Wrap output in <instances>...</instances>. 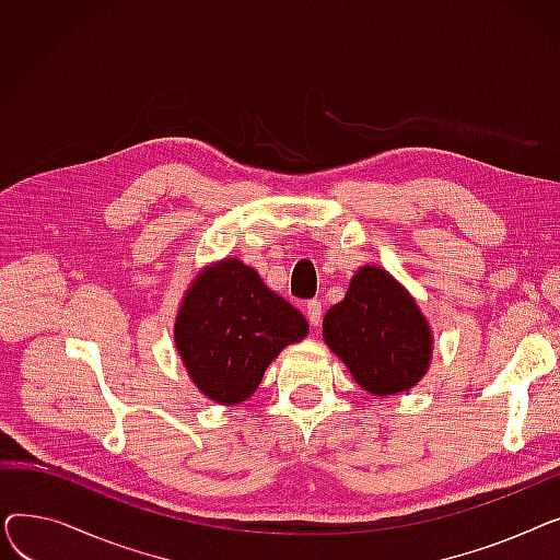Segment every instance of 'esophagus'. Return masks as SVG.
<instances>
[{"instance_id": "1", "label": "esophagus", "mask_w": 560, "mask_h": 560, "mask_svg": "<svg viewBox=\"0 0 560 560\" xmlns=\"http://www.w3.org/2000/svg\"><path fill=\"white\" fill-rule=\"evenodd\" d=\"M306 317H308L313 329L319 327V322H322V302H319V300H311V302L306 304Z\"/></svg>"}]
</instances>
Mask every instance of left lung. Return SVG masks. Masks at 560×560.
I'll list each match as a JSON object with an SVG mask.
<instances>
[{"mask_svg":"<svg viewBox=\"0 0 560 560\" xmlns=\"http://www.w3.org/2000/svg\"><path fill=\"white\" fill-rule=\"evenodd\" d=\"M322 336L357 384L376 395L413 388L427 374L433 338L406 288L376 265H363L342 302L329 308Z\"/></svg>","mask_w":560,"mask_h":560,"instance_id":"obj_1","label":"left lung"}]
</instances>
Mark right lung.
Returning a JSON list of instances; mask_svg holds the SVG:
<instances>
[{"instance_id": "right-lung-1", "label": "right lung", "mask_w": 560, "mask_h": 560, "mask_svg": "<svg viewBox=\"0 0 560 560\" xmlns=\"http://www.w3.org/2000/svg\"><path fill=\"white\" fill-rule=\"evenodd\" d=\"M306 334V317L238 258L203 268L174 322L176 351L192 384L226 406L254 395L279 351Z\"/></svg>"}]
</instances>
